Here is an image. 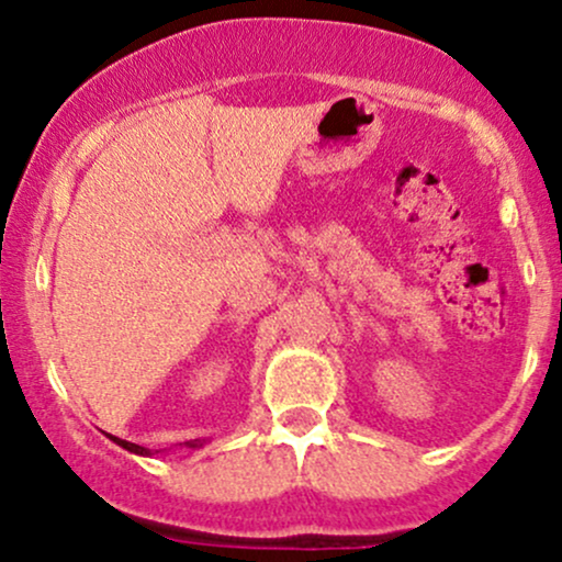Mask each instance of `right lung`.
<instances>
[{
  "mask_svg": "<svg viewBox=\"0 0 562 562\" xmlns=\"http://www.w3.org/2000/svg\"><path fill=\"white\" fill-rule=\"evenodd\" d=\"M113 441L119 443V447L134 451V454H142V457L150 454V451H147L145 447H139V443H132V441H124V438H115V436H113ZM187 447H203V443H200V441H187Z\"/></svg>",
  "mask_w": 562,
  "mask_h": 562,
  "instance_id": "1",
  "label": "right lung"
}]
</instances>
